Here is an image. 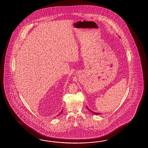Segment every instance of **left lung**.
I'll list each match as a JSON object with an SVG mask.
<instances>
[{
	"label": "left lung",
	"instance_id": "8db88e82",
	"mask_svg": "<svg viewBox=\"0 0 148 148\" xmlns=\"http://www.w3.org/2000/svg\"><path fill=\"white\" fill-rule=\"evenodd\" d=\"M87 107V109H88V110H89V111H90V112H91V113H92L94 114H95V115H99V114H101V113H95V112H92V110H90V109H89V108H88V107Z\"/></svg>",
	"mask_w": 148,
	"mask_h": 148
}]
</instances>
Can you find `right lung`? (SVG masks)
Masks as SVG:
<instances>
[{"instance_id":"add662e5","label":"right lung","mask_w":148,"mask_h":148,"mask_svg":"<svg viewBox=\"0 0 148 148\" xmlns=\"http://www.w3.org/2000/svg\"><path fill=\"white\" fill-rule=\"evenodd\" d=\"M62 110H62V111H61V113H62ZM60 113V114H61ZM59 115H60V114H59Z\"/></svg>"}]
</instances>
